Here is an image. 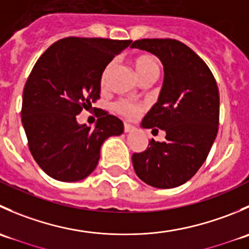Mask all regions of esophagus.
Listing matches in <instances>:
<instances>
[{"instance_id": "1", "label": "esophagus", "mask_w": 249, "mask_h": 249, "mask_svg": "<svg viewBox=\"0 0 249 249\" xmlns=\"http://www.w3.org/2000/svg\"><path fill=\"white\" fill-rule=\"evenodd\" d=\"M124 131H125V132H132V131H135V126H132V125L126 124V123H125V124H124Z\"/></svg>"}]
</instances>
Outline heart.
I'll list each match as a JSON object with an SVG mask.
<instances>
[{
    "label": "heart",
    "mask_w": 249,
    "mask_h": 249,
    "mask_svg": "<svg viewBox=\"0 0 249 249\" xmlns=\"http://www.w3.org/2000/svg\"><path fill=\"white\" fill-rule=\"evenodd\" d=\"M134 66L135 70H136V73L139 78H141L144 74L148 73H152V72H158L159 73V64H158V60L155 59L153 55L149 54H144V55H140L137 56L136 59L134 60ZM110 69V64L107 65L105 67L104 72L101 74V84H105V80H106V76L108 73ZM115 112L118 114L123 115V117H126V118H134L136 115H139L141 112L143 110V106L142 105H137L134 104V102L129 101V100H119L114 104L113 106Z\"/></svg>",
    "instance_id": "1"
}]
</instances>
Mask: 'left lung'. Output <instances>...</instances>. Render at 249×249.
Returning <instances> with one entry per match:
<instances>
[{
    "label": "left lung",
    "mask_w": 249,
    "mask_h": 249,
    "mask_svg": "<svg viewBox=\"0 0 249 249\" xmlns=\"http://www.w3.org/2000/svg\"><path fill=\"white\" fill-rule=\"evenodd\" d=\"M131 47L159 57L165 73L158 102L143 118L142 126L164 130L166 141L150 140L144 152L134 153L135 172L152 187H179L199 171L217 137V82L201 57L182 42L144 38Z\"/></svg>",
    "instance_id": "1"
}]
</instances>
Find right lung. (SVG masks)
<instances>
[{
    "label": "right lung",
    "instance_id": "add662e5",
    "mask_svg": "<svg viewBox=\"0 0 249 249\" xmlns=\"http://www.w3.org/2000/svg\"><path fill=\"white\" fill-rule=\"evenodd\" d=\"M131 42L67 37L35 64L22 92L21 122L32 157L54 179H84L97 166L105 140L124 131L122 120L104 109L95 112L94 129L78 124L77 115L100 99L105 67Z\"/></svg>",
    "mask_w": 249,
    "mask_h": 249
}]
</instances>
